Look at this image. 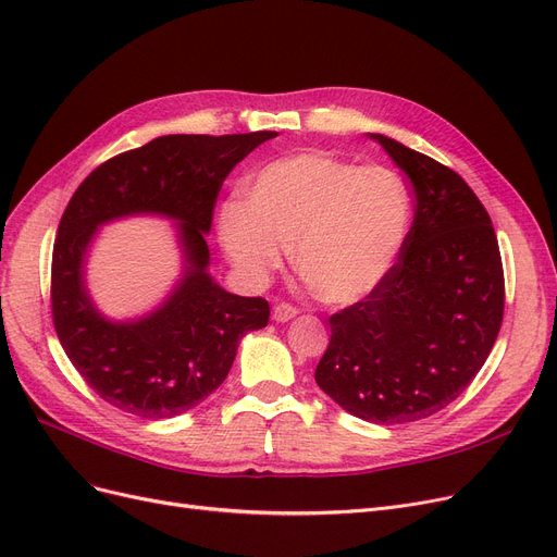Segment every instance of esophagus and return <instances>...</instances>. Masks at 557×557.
Returning a JSON list of instances; mask_svg holds the SVG:
<instances>
[{
    "instance_id": "obj_1",
    "label": "esophagus",
    "mask_w": 557,
    "mask_h": 557,
    "mask_svg": "<svg viewBox=\"0 0 557 557\" xmlns=\"http://www.w3.org/2000/svg\"><path fill=\"white\" fill-rule=\"evenodd\" d=\"M296 317H298V309H296L294 305L280 302V305H275V309H273V321H275V323H288V321L296 319Z\"/></svg>"
}]
</instances>
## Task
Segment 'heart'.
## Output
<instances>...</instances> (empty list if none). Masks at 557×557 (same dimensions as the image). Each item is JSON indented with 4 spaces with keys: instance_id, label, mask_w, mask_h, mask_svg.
<instances>
[{
    "instance_id": "b5f03b06",
    "label": "heart",
    "mask_w": 557,
    "mask_h": 557,
    "mask_svg": "<svg viewBox=\"0 0 557 557\" xmlns=\"http://www.w3.org/2000/svg\"><path fill=\"white\" fill-rule=\"evenodd\" d=\"M412 202L384 165H352L327 152L280 157L250 177L246 200L219 213V244L234 269L259 284L292 248L309 294L334 307L369 298L405 246Z\"/></svg>"
}]
</instances>
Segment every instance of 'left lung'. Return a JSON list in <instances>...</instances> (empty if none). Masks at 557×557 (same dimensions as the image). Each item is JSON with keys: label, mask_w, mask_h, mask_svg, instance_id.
Returning <instances> with one entry per match:
<instances>
[{"label": "left lung", "mask_w": 557, "mask_h": 557, "mask_svg": "<svg viewBox=\"0 0 557 557\" xmlns=\"http://www.w3.org/2000/svg\"><path fill=\"white\" fill-rule=\"evenodd\" d=\"M414 188V223L375 292L330 317L317 384L357 419L409 423L440 412L485 364L505 305L487 209L450 168L369 134Z\"/></svg>", "instance_id": "1"}]
</instances>
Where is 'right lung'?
<instances>
[{
  "mask_svg": "<svg viewBox=\"0 0 557 557\" xmlns=\"http://www.w3.org/2000/svg\"><path fill=\"white\" fill-rule=\"evenodd\" d=\"M277 132L171 134L109 159L82 182L59 223L52 255V313L72 367L109 405L140 419H173L227 377L248 332L269 323L263 298L234 296L209 273L207 234L232 168ZM132 214L173 220L183 275L154 310L115 322L85 284L97 230Z\"/></svg>",
  "mask_w": 557,
  "mask_h": 557,
  "instance_id": "obj_1",
  "label": "right lung"
}]
</instances>
